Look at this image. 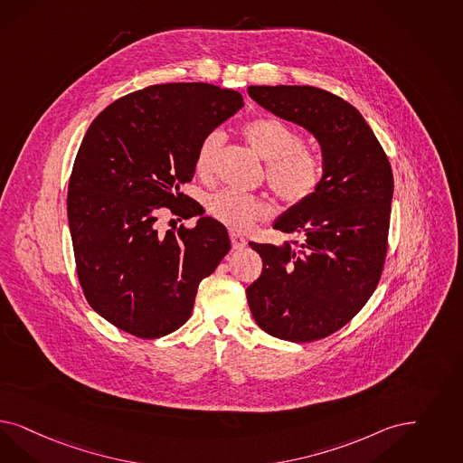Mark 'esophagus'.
Returning <instances> with one entry per match:
<instances>
[{
	"mask_svg": "<svg viewBox=\"0 0 463 463\" xmlns=\"http://www.w3.org/2000/svg\"><path fill=\"white\" fill-rule=\"evenodd\" d=\"M229 238H231V242H232V248H234V250H242V248L246 246L244 236L240 234L238 231H231V232H229Z\"/></svg>",
	"mask_w": 463,
	"mask_h": 463,
	"instance_id": "esophagus-1",
	"label": "esophagus"
}]
</instances>
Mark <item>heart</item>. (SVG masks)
Instances as JSON below:
<instances>
[{
    "mask_svg": "<svg viewBox=\"0 0 463 463\" xmlns=\"http://www.w3.org/2000/svg\"><path fill=\"white\" fill-rule=\"evenodd\" d=\"M242 135L256 154L269 162L267 179L271 190L288 205H301L318 193L323 181L321 160L303 148L304 137L277 118H261L242 128ZM221 131H212L196 150L194 167L202 175L213 171L222 146ZM207 212L234 229H250L269 213V207L250 194L223 190L208 198Z\"/></svg>",
    "mask_w": 463,
    "mask_h": 463,
    "instance_id": "heart-1",
    "label": "heart"
}]
</instances>
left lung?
I'll return each mask as SVG.
<instances>
[{
	"instance_id": "obj_1",
	"label": "left lung",
	"mask_w": 463,
	"mask_h": 463,
	"mask_svg": "<svg viewBox=\"0 0 463 463\" xmlns=\"http://www.w3.org/2000/svg\"><path fill=\"white\" fill-rule=\"evenodd\" d=\"M248 94L267 111L307 129L321 146L318 193L273 222V229L299 241L250 242L263 270L246 288L263 332L313 342L347 325L380 282L392 167L366 119L347 100L309 85H251Z\"/></svg>"
}]
</instances>
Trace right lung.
Masks as SVG:
<instances>
[{"label": "right lung", "instance_id": "1", "mask_svg": "<svg viewBox=\"0 0 463 463\" xmlns=\"http://www.w3.org/2000/svg\"><path fill=\"white\" fill-rule=\"evenodd\" d=\"M242 106L236 90L162 83L118 99L87 129L68 184V223L83 294L119 330L159 338L183 326L200 282L229 253L227 229L179 186L192 181L202 140ZM164 206L201 219L160 233Z\"/></svg>", "mask_w": 463, "mask_h": 463}]
</instances>
